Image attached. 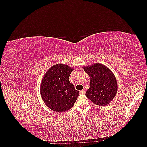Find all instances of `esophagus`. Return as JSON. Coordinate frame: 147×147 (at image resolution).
Returning a JSON list of instances; mask_svg holds the SVG:
<instances>
[{
	"instance_id": "obj_1",
	"label": "esophagus",
	"mask_w": 147,
	"mask_h": 147,
	"mask_svg": "<svg viewBox=\"0 0 147 147\" xmlns=\"http://www.w3.org/2000/svg\"><path fill=\"white\" fill-rule=\"evenodd\" d=\"M80 94H84V93H85V90H82L80 91Z\"/></svg>"
}]
</instances>
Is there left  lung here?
Listing matches in <instances>:
<instances>
[{"mask_svg": "<svg viewBox=\"0 0 147 147\" xmlns=\"http://www.w3.org/2000/svg\"><path fill=\"white\" fill-rule=\"evenodd\" d=\"M90 76V88L86 96L93 103L100 106L109 104L117 92V82L109 68L101 64H94L83 68Z\"/></svg>", "mask_w": 147, "mask_h": 147, "instance_id": "8db88e82", "label": "left lung"}]
</instances>
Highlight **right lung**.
I'll use <instances>...</instances> for the list:
<instances>
[{"instance_id": "add662e5", "label": "right lung", "mask_w": 147, "mask_h": 147, "mask_svg": "<svg viewBox=\"0 0 147 147\" xmlns=\"http://www.w3.org/2000/svg\"><path fill=\"white\" fill-rule=\"evenodd\" d=\"M72 69L57 64L53 65L44 75L40 86V94L45 104L50 109L63 112L74 105L79 91L69 82Z\"/></svg>"}]
</instances>
